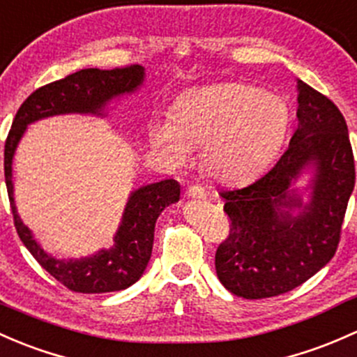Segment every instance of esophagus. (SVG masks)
<instances>
[{"instance_id": "1", "label": "esophagus", "mask_w": 357, "mask_h": 357, "mask_svg": "<svg viewBox=\"0 0 357 357\" xmlns=\"http://www.w3.org/2000/svg\"><path fill=\"white\" fill-rule=\"evenodd\" d=\"M186 197L188 198H195V200H204L205 197H207V193H205V190L202 188V186H190L188 190H186Z\"/></svg>"}]
</instances>
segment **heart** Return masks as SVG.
<instances>
[{
  "label": "heart",
  "instance_id": "1",
  "mask_svg": "<svg viewBox=\"0 0 357 357\" xmlns=\"http://www.w3.org/2000/svg\"><path fill=\"white\" fill-rule=\"evenodd\" d=\"M292 111L279 93L253 84L229 82L191 89L174 104L172 116L150 125V144L188 162L204 147V167L220 185H246L267 171L286 144Z\"/></svg>",
  "mask_w": 357,
  "mask_h": 357
}]
</instances>
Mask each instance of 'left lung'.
Instances as JSON below:
<instances>
[{"mask_svg":"<svg viewBox=\"0 0 357 357\" xmlns=\"http://www.w3.org/2000/svg\"><path fill=\"white\" fill-rule=\"evenodd\" d=\"M298 121L289 149L264 178L220 191L231 232L217 248L215 272L239 298L292 291L324 268L339 245L356 181L346 119L328 97L298 80ZM307 170L308 185L294 189Z\"/></svg>","mask_w":357,"mask_h":357,"instance_id":"left-lung-1","label":"left lung"}]
</instances>
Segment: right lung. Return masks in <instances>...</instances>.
<instances>
[{
    "label": "right lung",
    "instance_id": "add662e5",
    "mask_svg": "<svg viewBox=\"0 0 357 357\" xmlns=\"http://www.w3.org/2000/svg\"><path fill=\"white\" fill-rule=\"evenodd\" d=\"M145 68L140 65L126 68H87L66 78L37 89L25 99L8 133L5 144V181L13 212L15 227L22 243L27 246L40 267L66 286L70 291L85 294L123 291L137 282L147 268L153 245V229L157 217L171 204L179 200V183L164 179L140 186L130 193L121 222L116 231L114 245L102 248L90 257L56 258L47 253L33 238L32 231L22 222L13 197L15 150L29 125L39 119L61 114L106 116L111 100L135 93L144 85Z\"/></svg>",
    "mask_w": 357,
    "mask_h": 357
}]
</instances>
